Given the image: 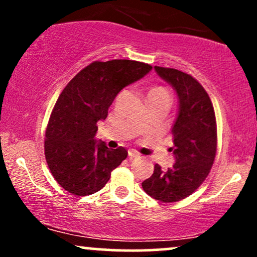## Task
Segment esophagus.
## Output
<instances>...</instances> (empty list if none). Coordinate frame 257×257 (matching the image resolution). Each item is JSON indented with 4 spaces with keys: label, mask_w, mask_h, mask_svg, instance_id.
Here are the masks:
<instances>
[{
    "label": "esophagus",
    "mask_w": 257,
    "mask_h": 257,
    "mask_svg": "<svg viewBox=\"0 0 257 257\" xmlns=\"http://www.w3.org/2000/svg\"><path fill=\"white\" fill-rule=\"evenodd\" d=\"M128 157L132 161V159H135V158L139 157V153L135 152L134 150H129V151H128Z\"/></svg>",
    "instance_id": "esophagus-1"
}]
</instances>
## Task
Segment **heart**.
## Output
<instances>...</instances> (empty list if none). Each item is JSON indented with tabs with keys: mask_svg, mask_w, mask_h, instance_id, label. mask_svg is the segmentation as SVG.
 <instances>
[{
	"mask_svg": "<svg viewBox=\"0 0 257 257\" xmlns=\"http://www.w3.org/2000/svg\"><path fill=\"white\" fill-rule=\"evenodd\" d=\"M158 96H169V94L163 87H155L147 94V100L151 98H158Z\"/></svg>",
	"mask_w": 257,
	"mask_h": 257,
	"instance_id": "obj_1",
	"label": "heart"
}]
</instances>
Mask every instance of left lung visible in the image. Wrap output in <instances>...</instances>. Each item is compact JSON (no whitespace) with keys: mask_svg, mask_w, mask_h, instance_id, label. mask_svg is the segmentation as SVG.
I'll return each mask as SVG.
<instances>
[{"mask_svg":"<svg viewBox=\"0 0 257 257\" xmlns=\"http://www.w3.org/2000/svg\"><path fill=\"white\" fill-rule=\"evenodd\" d=\"M155 70L178 95L170 147L175 163L167 170L156 164L143 188L159 202L174 203L192 194L210 172L216 155V119L211 100L197 79L169 67L155 66Z\"/></svg>","mask_w":257,"mask_h":257,"instance_id":"left-lung-1","label":"left lung"}]
</instances>
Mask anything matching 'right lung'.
Masks as SVG:
<instances>
[{
  "label": "right lung",
  "mask_w": 257,
  "mask_h": 257,
  "mask_svg": "<svg viewBox=\"0 0 257 257\" xmlns=\"http://www.w3.org/2000/svg\"><path fill=\"white\" fill-rule=\"evenodd\" d=\"M152 70L134 60L94 61L67 83L49 118L44 155L57 182L75 196L98 192L128 156L95 139L96 123L107 117L117 94Z\"/></svg>",
  "instance_id": "1"
}]
</instances>
